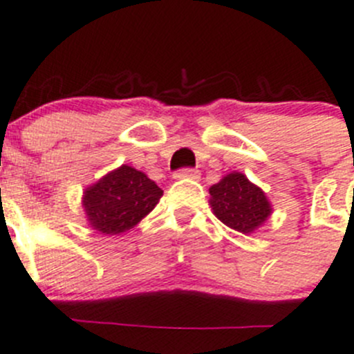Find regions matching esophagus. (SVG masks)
I'll return each instance as SVG.
<instances>
[{"instance_id": "esophagus-1", "label": "esophagus", "mask_w": 354, "mask_h": 354, "mask_svg": "<svg viewBox=\"0 0 354 354\" xmlns=\"http://www.w3.org/2000/svg\"><path fill=\"white\" fill-rule=\"evenodd\" d=\"M177 180H184V179H200V171L196 168H180V170L175 171L174 175Z\"/></svg>"}]
</instances>
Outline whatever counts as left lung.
Wrapping results in <instances>:
<instances>
[{"mask_svg":"<svg viewBox=\"0 0 354 354\" xmlns=\"http://www.w3.org/2000/svg\"><path fill=\"white\" fill-rule=\"evenodd\" d=\"M210 207L219 221L241 233H252L272 214L265 193L241 171L223 177L209 189Z\"/></svg>","mask_w":354,"mask_h":354,"instance_id":"8db88e82","label":"left lung"}]
</instances>
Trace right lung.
<instances>
[{"label": "right lung", "mask_w": 354, "mask_h": 354, "mask_svg": "<svg viewBox=\"0 0 354 354\" xmlns=\"http://www.w3.org/2000/svg\"><path fill=\"white\" fill-rule=\"evenodd\" d=\"M161 196L163 189L144 171L122 165L87 187L82 205L93 230L119 235L138 225Z\"/></svg>", "instance_id": "obj_1"}]
</instances>
